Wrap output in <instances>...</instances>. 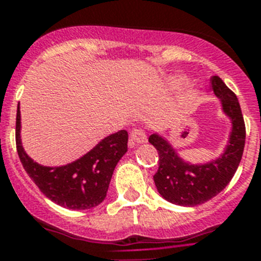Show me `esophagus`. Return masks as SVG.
Segmentation results:
<instances>
[{
	"label": "esophagus",
	"instance_id": "obj_1",
	"mask_svg": "<svg viewBox=\"0 0 261 261\" xmlns=\"http://www.w3.org/2000/svg\"><path fill=\"white\" fill-rule=\"evenodd\" d=\"M130 138L134 143H139V144L147 142V135L142 128H134L130 133Z\"/></svg>",
	"mask_w": 261,
	"mask_h": 261
}]
</instances>
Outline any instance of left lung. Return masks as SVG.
<instances>
[{
    "mask_svg": "<svg viewBox=\"0 0 261 261\" xmlns=\"http://www.w3.org/2000/svg\"><path fill=\"white\" fill-rule=\"evenodd\" d=\"M211 86L232 121L229 143L221 157L204 165L188 164L162 136H149V143L158 152V170L153 180L158 193L171 203L197 206L210 201L229 184L242 158L246 127L237 96L218 75L211 79Z\"/></svg>",
    "mask_w": 261,
    "mask_h": 261,
    "instance_id": "1",
    "label": "left lung"
}]
</instances>
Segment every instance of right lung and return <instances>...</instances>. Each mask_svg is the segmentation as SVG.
Listing matches in <instances>:
<instances>
[{"mask_svg": "<svg viewBox=\"0 0 261 261\" xmlns=\"http://www.w3.org/2000/svg\"><path fill=\"white\" fill-rule=\"evenodd\" d=\"M15 139L16 150L24 170L47 198L70 210H87L106 198L114 167L127 152L128 134L126 130H121L107 136L84 157L65 166H42L23 149L18 104Z\"/></svg>", "mask_w": 261, "mask_h": 261, "instance_id": "obj_1", "label": "right lung"}]
</instances>
